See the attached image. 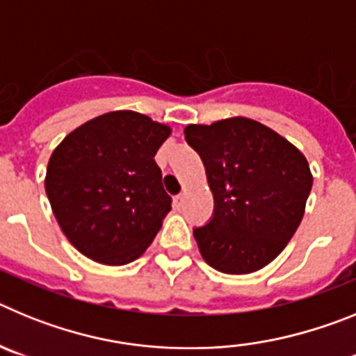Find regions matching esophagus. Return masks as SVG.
I'll use <instances>...</instances> for the list:
<instances>
[{
	"mask_svg": "<svg viewBox=\"0 0 356 356\" xmlns=\"http://www.w3.org/2000/svg\"><path fill=\"white\" fill-rule=\"evenodd\" d=\"M172 203H175L176 209H180V207L184 205V194H178V196L172 197Z\"/></svg>",
	"mask_w": 356,
	"mask_h": 356,
	"instance_id": "obj_1",
	"label": "esophagus"
}]
</instances>
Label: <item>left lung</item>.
<instances>
[{
    "label": "left lung",
    "mask_w": 356,
    "mask_h": 356,
    "mask_svg": "<svg viewBox=\"0 0 356 356\" xmlns=\"http://www.w3.org/2000/svg\"><path fill=\"white\" fill-rule=\"evenodd\" d=\"M185 140L203 160L212 219L194 228L201 257L226 275H248L278 257L300 226L312 172L300 149L248 118L188 124Z\"/></svg>",
    "instance_id": "obj_1"
}]
</instances>
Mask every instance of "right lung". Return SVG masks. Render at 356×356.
<instances>
[{
	"instance_id": "1",
	"label": "right lung",
	"mask_w": 356,
	"mask_h": 356,
	"mask_svg": "<svg viewBox=\"0 0 356 356\" xmlns=\"http://www.w3.org/2000/svg\"><path fill=\"white\" fill-rule=\"evenodd\" d=\"M171 128L131 110L97 115L51 153L46 194L62 232L81 254L122 266L147 250L171 196L155 155Z\"/></svg>"
}]
</instances>
